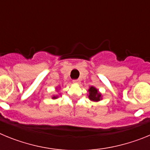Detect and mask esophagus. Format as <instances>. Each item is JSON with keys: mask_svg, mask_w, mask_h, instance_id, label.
Masks as SVG:
<instances>
[{"mask_svg": "<svg viewBox=\"0 0 150 150\" xmlns=\"http://www.w3.org/2000/svg\"><path fill=\"white\" fill-rule=\"evenodd\" d=\"M79 79H74L73 80V83H76V84H78V83H79Z\"/></svg>", "mask_w": 150, "mask_h": 150, "instance_id": "obj_1", "label": "esophagus"}]
</instances>
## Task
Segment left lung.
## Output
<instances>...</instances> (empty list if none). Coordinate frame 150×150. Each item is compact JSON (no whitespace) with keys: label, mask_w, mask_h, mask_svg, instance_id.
<instances>
[{"label":"left lung","mask_w":150,"mask_h":150,"mask_svg":"<svg viewBox=\"0 0 150 150\" xmlns=\"http://www.w3.org/2000/svg\"><path fill=\"white\" fill-rule=\"evenodd\" d=\"M88 94H89L88 98L92 100V101L98 102L102 99L101 94L99 92L98 90L94 86L90 87L89 89H88Z\"/></svg>","instance_id":"1"}]
</instances>
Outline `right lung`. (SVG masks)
<instances>
[{
    "label": "right lung",
    "mask_w": 150,
    "mask_h": 150,
    "mask_svg": "<svg viewBox=\"0 0 150 150\" xmlns=\"http://www.w3.org/2000/svg\"><path fill=\"white\" fill-rule=\"evenodd\" d=\"M57 98H58V96H57V95H56V96H55V95H54V96L52 97V99H56Z\"/></svg>",
    "instance_id": "obj_1"
}]
</instances>
